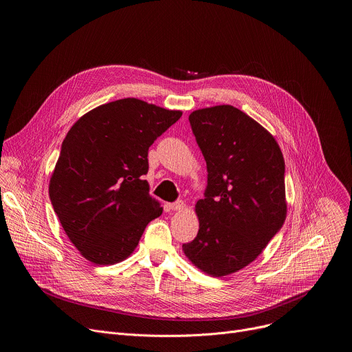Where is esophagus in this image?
Instances as JSON below:
<instances>
[{
    "label": "esophagus",
    "mask_w": 352,
    "mask_h": 352,
    "mask_svg": "<svg viewBox=\"0 0 352 352\" xmlns=\"http://www.w3.org/2000/svg\"><path fill=\"white\" fill-rule=\"evenodd\" d=\"M184 206H185V205H184L182 200H177V202L168 205V208H170L171 210H181V209H184Z\"/></svg>",
    "instance_id": "esophagus-1"
}]
</instances>
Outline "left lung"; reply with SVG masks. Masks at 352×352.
<instances>
[{
    "label": "left lung",
    "instance_id": "left-lung-1",
    "mask_svg": "<svg viewBox=\"0 0 352 352\" xmlns=\"http://www.w3.org/2000/svg\"><path fill=\"white\" fill-rule=\"evenodd\" d=\"M189 122L206 160L208 186L196 204L197 235L182 250L202 272L223 277L254 262L281 230L284 157L276 139L232 106L196 110Z\"/></svg>",
    "mask_w": 352,
    "mask_h": 352
}]
</instances>
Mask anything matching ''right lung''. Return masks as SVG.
I'll use <instances>...</instances> for the list:
<instances>
[{
  "instance_id": "1",
  "label": "right lung",
  "mask_w": 352,
  "mask_h": 352,
  "mask_svg": "<svg viewBox=\"0 0 352 352\" xmlns=\"http://www.w3.org/2000/svg\"><path fill=\"white\" fill-rule=\"evenodd\" d=\"M181 111L121 98L80 117L67 133L50 199L79 252L96 265L126 259L163 213L148 195L147 152Z\"/></svg>"
}]
</instances>
